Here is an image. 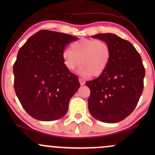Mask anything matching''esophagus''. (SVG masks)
Masks as SVG:
<instances>
[{"label": "esophagus", "mask_w": 155, "mask_h": 155, "mask_svg": "<svg viewBox=\"0 0 155 155\" xmlns=\"http://www.w3.org/2000/svg\"><path fill=\"white\" fill-rule=\"evenodd\" d=\"M79 83L81 85H84L85 84V81L82 79H79Z\"/></svg>", "instance_id": "esophagus-1"}]
</instances>
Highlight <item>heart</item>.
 <instances>
[{
	"label": "heart",
	"mask_w": 155,
	"mask_h": 155,
	"mask_svg": "<svg viewBox=\"0 0 155 155\" xmlns=\"http://www.w3.org/2000/svg\"><path fill=\"white\" fill-rule=\"evenodd\" d=\"M111 54V49L107 42L84 38L73 43L71 50L64 49L62 57L68 70L74 71L81 63L80 75L97 76L108 67Z\"/></svg>",
	"instance_id": "b5f03b06"
}]
</instances>
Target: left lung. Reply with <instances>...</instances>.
I'll return each mask as SVG.
<instances>
[{"instance_id": "1", "label": "left lung", "mask_w": 155, "mask_h": 155, "mask_svg": "<svg viewBox=\"0 0 155 155\" xmlns=\"http://www.w3.org/2000/svg\"><path fill=\"white\" fill-rule=\"evenodd\" d=\"M92 38L104 41L111 49V61L97 79L88 81V108L96 120L106 123L123 120L133 111L143 90L145 68L139 53L128 41L112 33Z\"/></svg>"}]
</instances>
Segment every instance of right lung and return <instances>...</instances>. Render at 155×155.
I'll use <instances>...</instances> for the list:
<instances>
[{
    "label": "right lung",
    "instance_id": "right-lung-1",
    "mask_svg": "<svg viewBox=\"0 0 155 155\" xmlns=\"http://www.w3.org/2000/svg\"><path fill=\"white\" fill-rule=\"evenodd\" d=\"M78 38L41 30L19 49L13 66L14 87L27 113L41 121L63 117L79 88V79L65 68L62 54Z\"/></svg>",
    "mask_w": 155,
    "mask_h": 155
}]
</instances>
